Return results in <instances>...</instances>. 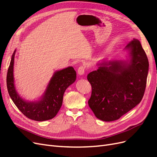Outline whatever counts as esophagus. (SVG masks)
Returning <instances> with one entry per match:
<instances>
[{
    "label": "esophagus",
    "instance_id": "1",
    "mask_svg": "<svg viewBox=\"0 0 157 157\" xmlns=\"http://www.w3.org/2000/svg\"><path fill=\"white\" fill-rule=\"evenodd\" d=\"M85 70H86V68H85L84 66L81 65V66H80V67H78L77 73H78V74L79 75H82L85 73Z\"/></svg>",
    "mask_w": 157,
    "mask_h": 157
}]
</instances>
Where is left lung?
I'll list each match as a JSON object with an SVG mask.
<instances>
[{"label":"left lung","mask_w":157,"mask_h":157,"mask_svg":"<svg viewBox=\"0 0 157 157\" xmlns=\"http://www.w3.org/2000/svg\"><path fill=\"white\" fill-rule=\"evenodd\" d=\"M126 61H103L87 79L92 86L88 105L103 121H116L140 103L145 90L149 61L140 42L136 39L125 48Z\"/></svg>","instance_id":"1"}]
</instances>
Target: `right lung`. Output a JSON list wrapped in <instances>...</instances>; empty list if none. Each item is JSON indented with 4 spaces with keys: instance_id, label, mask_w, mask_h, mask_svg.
<instances>
[{
    "instance_id": "obj_1",
    "label": "right lung",
    "mask_w": 157,
    "mask_h": 157,
    "mask_svg": "<svg viewBox=\"0 0 157 157\" xmlns=\"http://www.w3.org/2000/svg\"><path fill=\"white\" fill-rule=\"evenodd\" d=\"M16 50L12 56L6 77L9 95L13 102L23 115L36 121L53 118L58 113L63 103L64 92L76 80L77 74L73 67H68L54 73L39 101H27L17 92L13 78V63Z\"/></svg>"
}]
</instances>
